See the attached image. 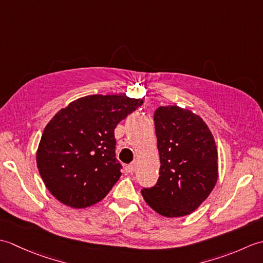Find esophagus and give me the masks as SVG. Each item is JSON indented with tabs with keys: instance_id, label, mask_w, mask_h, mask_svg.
<instances>
[{
	"instance_id": "1",
	"label": "esophagus",
	"mask_w": 263,
	"mask_h": 263,
	"mask_svg": "<svg viewBox=\"0 0 263 263\" xmlns=\"http://www.w3.org/2000/svg\"><path fill=\"white\" fill-rule=\"evenodd\" d=\"M136 171H137V164L136 163L126 166V172L127 173H135Z\"/></svg>"
}]
</instances>
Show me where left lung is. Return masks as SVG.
<instances>
[{"label":"left lung","instance_id":"1","mask_svg":"<svg viewBox=\"0 0 263 263\" xmlns=\"http://www.w3.org/2000/svg\"><path fill=\"white\" fill-rule=\"evenodd\" d=\"M154 120L159 178L155 186L141 190L142 197L164 217L190 215L209 197L218 180L215 139L199 115L177 105L160 106Z\"/></svg>","mask_w":263,"mask_h":263}]
</instances>
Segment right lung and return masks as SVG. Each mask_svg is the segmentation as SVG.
<instances>
[{"label": "right lung", "mask_w": 263, "mask_h": 263, "mask_svg": "<svg viewBox=\"0 0 263 263\" xmlns=\"http://www.w3.org/2000/svg\"><path fill=\"white\" fill-rule=\"evenodd\" d=\"M143 103L125 93L90 95L60 109L44 128L37 167L60 202L81 209L102 201L121 177L114 130Z\"/></svg>", "instance_id": "right-lung-1"}]
</instances>
